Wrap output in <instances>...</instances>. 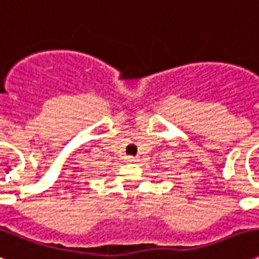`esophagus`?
<instances>
[{"label": "esophagus", "instance_id": "34e87169", "mask_svg": "<svg viewBox=\"0 0 259 259\" xmlns=\"http://www.w3.org/2000/svg\"><path fill=\"white\" fill-rule=\"evenodd\" d=\"M137 159L135 156H126V162H136Z\"/></svg>", "mask_w": 259, "mask_h": 259}]
</instances>
